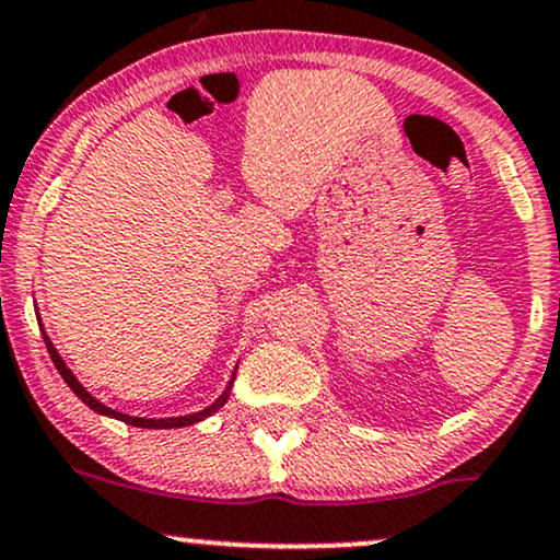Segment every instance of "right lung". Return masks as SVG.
Listing matches in <instances>:
<instances>
[{"instance_id":"right-lung-1","label":"right lung","mask_w":560,"mask_h":560,"mask_svg":"<svg viewBox=\"0 0 560 560\" xmlns=\"http://www.w3.org/2000/svg\"><path fill=\"white\" fill-rule=\"evenodd\" d=\"M44 342H46V350H48V355H51V361H54V365H57V371H59V374H61V378H65L69 389H72L74 395H78V397L82 399V402H85V405L90 407V410L101 412V416H108V418L124 420V423H129V425H137V428H184V425L199 423V420L210 418L212 412L220 410V407L225 405L228 395H231L233 378H236V374H233V378H231V382H228V386H225V392H223V395H220V397L215 399V402H212L210 407H205V410L195 412V416H182V418H132V416H124V412H116V410H112V407H106V405H103V402H98V399H95L93 395H90V392L85 389V386H82V384L78 382V378H74L72 371L67 369L65 361H61L59 353H57V348H54L51 340H48L46 335H44Z\"/></svg>"}]
</instances>
